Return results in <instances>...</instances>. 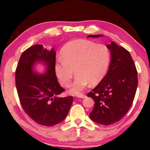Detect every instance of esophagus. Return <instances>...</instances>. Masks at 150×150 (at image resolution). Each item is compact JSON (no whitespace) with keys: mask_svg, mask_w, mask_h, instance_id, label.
I'll use <instances>...</instances> for the list:
<instances>
[{"mask_svg":"<svg viewBox=\"0 0 150 150\" xmlns=\"http://www.w3.org/2000/svg\"><path fill=\"white\" fill-rule=\"evenodd\" d=\"M77 97H79V98H85L86 97V95L82 93L77 94Z\"/></svg>","mask_w":150,"mask_h":150,"instance_id":"34e87169","label":"esophagus"}]
</instances>
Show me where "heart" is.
<instances>
[{"mask_svg":"<svg viewBox=\"0 0 150 150\" xmlns=\"http://www.w3.org/2000/svg\"><path fill=\"white\" fill-rule=\"evenodd\" d=\"M55 66L57 78L63 87L68 88L74 69L77 73L71 92L78 94L90 83L97 84L106 75L111 60L108 46L90 40L77 39L66 44Z\"/></svg>","mask_w":150,"mask_h":150,"instance_id":"b5f03b06","label":"heart"}]
</instances>
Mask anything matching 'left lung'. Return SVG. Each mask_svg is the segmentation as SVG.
<instances>
[{
    "mask_svg": "<svg viewBox=\"0 0 150 150\" xmlns=\"http://www.w3.org/2000/svg\"><path fill=\"white\" fill-rule=\"evenodd\" d=\"M107 46L111 54L109 69L100 83L88 93L95 102L90 119L106 126L118 122L128 113L138 85L137 71L128 51L114 42Z\"/></svg>",
    "mask_w": 150,
    "mask_h": 150,
    "instance_id": "8db88e82",
    "label": "left lung"
}]
</instances>
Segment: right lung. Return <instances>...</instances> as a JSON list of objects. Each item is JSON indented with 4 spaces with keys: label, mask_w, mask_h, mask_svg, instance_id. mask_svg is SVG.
Returning <instances> with one entry per match:
<instances>
[{
    "label": "right lung",
    "mask_w": 150,
    "mask_h": 150,
    "mask_svg": "<svg viewBox=\"0 0 150 150\" xmlns=\"http://www.w3.org/2000/svg\"><path fill=\"white\" fill-rule=\"evenodd\" d=\"M37 61L47 66L44 75L33 70ZM56 53L41 44L30 47L22 53L15 70V84L21 106L31 119L40 125L52 126L66 117L73 97H59L65 91L57 81L55 66Z\"/></svg>",
    "instance_id": "obj_1"
}]
</instances>
